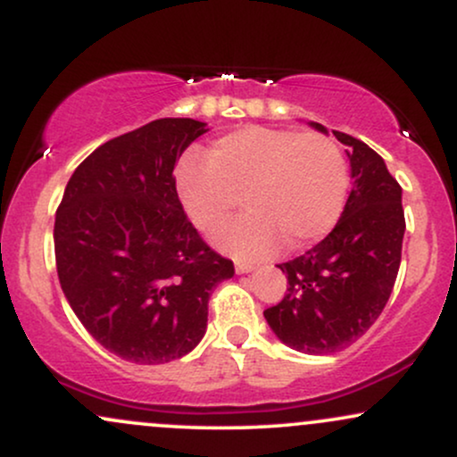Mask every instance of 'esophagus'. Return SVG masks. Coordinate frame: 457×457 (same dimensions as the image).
<instances>
[{
  "label": "esophagus",
  "instance_id": "1",
  "mask_svg": "<svg viewBox=\"0 0 457 457\" xmlns=\"http://www.w3.org/2000/svg\"><path fill=\"white\" fill-rule=\"evenodd\" d=\"M249 270H253V264H251V262H236V272H238V275Z\"/></svg>",
  "mask_w": 457,
  "mask_h": 457
}]
</instances>
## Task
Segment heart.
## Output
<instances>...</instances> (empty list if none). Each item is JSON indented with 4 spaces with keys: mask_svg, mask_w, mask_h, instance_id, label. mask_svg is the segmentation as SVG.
I'll return each mask as SVG.
<instances>
[{
    "mask_svg": "<svg viewBox=\"0 0 457 457\" xmlns=\"http://www.w3.org/2000/svg\"><path fill=\"white\" fill-rule=\"evenodd\" d=\"M178 197L204 234L238 258H262L283 245L298 251L327 236L344 211L348 162L330 135L249 127L214 141L206 162H185Z\"/></svg>",
    "mask_w": 457,
    "mask_h": 457,
    "instance_id": "b5f03b06",
    "label": "heart"
}]
</instances>
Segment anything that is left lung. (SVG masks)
<instances>
[{
  "mask_svg": "<svg viewBox=\"0 0 457 457\" xmlns=\"http://www.w3.org/2000/svg\"><path fill=\"white\" fill-rule=\"evenodd\" d=\"M322 130V124L313 122ZM348 148L354 185L322 243L283 262L287 290L264 312L277 337L307 354L348 348L378 320L395 286L406 229L402 187L378 152L333 130Z\"/></svg>",
  "mask_w": 457,
  "mask_h": 457,
  "instance_id": "left-lung-1",
  "label": "left lung"
}]
</instances>
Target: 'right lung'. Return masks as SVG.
<instances>
[{"instance_id":"right-lung-1","label":"right lung","mask_w":457,"mask_h":457,"mask_svg":"<svg viewBox=\"0 0 457 457\" xmlns=\"http://www.w3.org/2000/svg\"><path fill=\"white\" fill-rule=\"evenodd\" d=\"M206 124L161 118L104 141L77 167L55 212L62 290L87 333L120 359H180L206 333L234 262L188 221L174 167Z\"/></svg>"}]
</instances>
